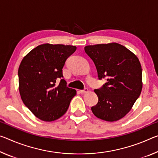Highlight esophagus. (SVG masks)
<instances>
[{
  "instance_id": "34e87169",
  "label": "esophagus",
  "mask_w": 158,
  "mask_h": 158,
  "mask_svg": "<svg viewBox=\"0 0 158 158\" xmlns=\"http://www.w3.org/2000/svg\"><path fill=\"white\" fill-rule=\"evenodd\" d=\"M79 91H80V93H81V94H85V93L88 92V89L85 88V89H83V90H80Z\"/></svg>"
}]
</instances>
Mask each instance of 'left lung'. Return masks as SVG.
<instances>
[{
	"label": "left lung",
	"instance_id": "left-lung-1",
	"mask_svg": "<svg viewBox=\"0 0 158 158\" xmlns=\"http://www.w3.org/2000/svg\"><path fill=\"white\" fill-rule=\"evenodd\" d=\"M84 51L94 61L98 79L107 78L101 89L94 90L98 102L91 107L93 113L107 122L122 119L141 93L142 68L139 58L117 43L86 46Z\"/></svg>",
	"mask_w": 158,
	"mask_h": 158
}]
</instances>
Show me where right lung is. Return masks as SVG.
I'll use <instances>...</instances> for the list:
<instances>
[{
    "label": "right lung",
    "instance_id": "right-lung-1",
    "mask_svg": "<svg viewBox=\"0 0 158 158\" xmlns=\"http://www.w3.org/2000/svg\"><path fill=\"white\" fill-rule=\"evenodd\" d=\"M77 47L45 44L31 50L18 69L19 91L24 104L35 116L45 122L61 117L77 94L62 79L66 60ZM61 78L58 85L56 81Z\"/></svg>",
    "mask_w": 158,
    "mask_h": 158
}]
</instances>
